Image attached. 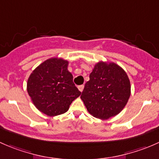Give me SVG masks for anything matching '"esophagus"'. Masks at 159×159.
<instances>
[{
  "mask_svg": "<svg viewBox=\"0 0 159 159\" xmlns=\"http://www.w3.org/2000/svg\"><path fill=\"white\" fill-rule=\"evenodd\" d=\"M84 85H83V84H82V85H79V86H78V90H79V91H81V92H82V91H83V89H84Z\"/></svg>",
  "mask_w": 159,
  "mask_h": 159,
  "instance_id": "obj_1",
  "label": "esophagus"
}]
</instances>
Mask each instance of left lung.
Here are the masks:
<instances>
[{"mask_svg":"<svg viewBox=\"0 0 159 159\" xmlns=\"http://www.w3.org/2000/svg\"><path fill=\"white\" fill-rule=\"evenodd\" d=\"M81 95L88 111L100 119H108L122 111L131 94L127 74L113 62L94 65Z\"/></svg>","mask_w":159,"mask_h":159,"instance_id":"left-lung-1","label":"left lung"}]
</instances>
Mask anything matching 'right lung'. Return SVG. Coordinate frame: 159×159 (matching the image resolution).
Segmentation results:
<instances>
[{"label":"right lung","mask_w":159,"mask_h":159,"mask_svg":"<svg viewBox=\"0 0 159 159\" xmlns=\"http://www.w3.org/2000/svg\"><path fill=\"white\" fill-rule=\"evenodd\" d=\"M68 65V61L62 58H49L37 67L28 78L27 90L32 102L48 116L65 113L81 94L74 84Z\"/></svg>","instance_id":"right-lung-1"}]
</instances>
